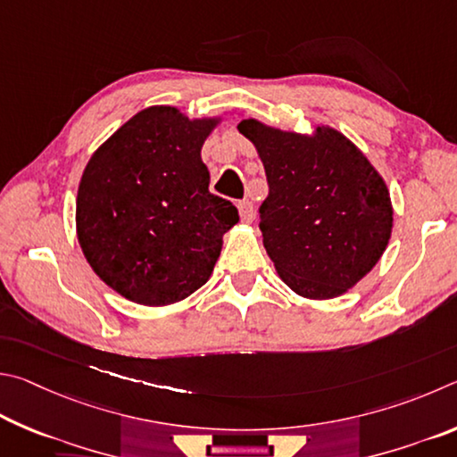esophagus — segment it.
Listing matches in <instances>:
<instances>
[{
  "label": "esophagus",
  "instance_id": "esophagus-1",
  "mask_svg": "<svg viewBox=\"0 0 457 457\" xmlns=\"http://www.w3.org/2000/svg\"><path fill=\"white\" fill-rule=\"evenodd\" d=\"M238 212H241V220L243 222H253L254 219V206L251 200H241L238 203Z\"/></svg>",
  "mask_w": 457,
  "mask_h": 457
}]
</instances>
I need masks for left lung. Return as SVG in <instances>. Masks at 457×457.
<instances>
[{"label":"left lung","instance_id":"left-lung-1","mask_svg":"<svg viewBox=\"0 0 457 457\" xmlns=\"http://www.w3.org/2000/svg\"><path fill=\"white\" fill-rule=\"evenodd\" d=\"M238 132L265 166L269 196L259 227L283 283L317 301L353 289L378 265L394 228L381 174L329 126L299 134L246 118Z\"/></svg>","mask_w":457,"mask_h":457}]
</instances>
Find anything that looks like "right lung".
I'll return each instance as SVG.
<instances>
[{
  "label": "right lung",
  "mask_w": 457,
  "mask_h": 457,
  "mask_svg": "<svg viewBox=\"0 0 457 457\" xmlns=\"http://www.w3.org/2000/svg\"><path fill=\"white\" fill-rule=\"evenodd\" d=\"M219 122L150 106L87 160L76 198L78 243L94 273L128 301L172 305L211 278L222 235L238 222L233 203L208 190L200 158Z\"/></svg>",
  "instance_id": "right-lung-1"
}]
</instances>
